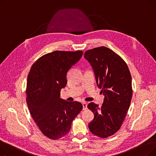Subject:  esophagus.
Listing matches in <instances>:
<instances>
[{
  "label": "esophagus",
  "mask_w": 156,
  "mask_h": 156,
  "mask_svg": "<svg viewBox=\"0 0 156 156\" xmlns=\"http://www.w3.org/2000/svg\"><path fill=\"white\" fill-rule=\"evenodd\" d=\"M82 105H83V110H85L87 109V103L85 102H83L82 103Z\"/></svg>",
  "instance_id": "1"
}]
</instances>
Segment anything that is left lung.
I'll return each mask as SVG.
<instances>
[{
  "label": "left lung",
  "instance_id": "8db88e82",
  "mask_svg": "<svg viewBox=\"0 0 156 156\" xmlns=\"http://www.w3.org/2000/svg\"><path fill=\"white\" fill-rule=\"evenodd\" d=\"M84 57L90 64L97 85L104 95L101 108L94 102L88 104L94 114L88 128L94 135L107 138L118 132L125 118L132 97V76L123 59L108 47L88 50Z\"/></svg>",
  "mask_w": 156,
  "mask_h": 156
}]
</instances>
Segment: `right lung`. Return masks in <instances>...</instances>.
Returning <instances> with one entry per match:
<instances>
[{
	"instance_id": "obj_1",
	"label": "right lung",
	"mask_w": 156,
	"mask_h": 156,
	"mask_svg": "<svg viewBox=\"0 0 156 156\" xmlns=\"http://www.w3.org/2000/svg\"><path fill=\"white\" fill-rule=\"evenodd\" d=\"M83 52L56 51L39 58L27 79V102L31 115L42 133L57 140L69 133L73 120L82 110L76 101L61 99L67 84V74L79 61Z\"/></svg>"
}]
</instances>
